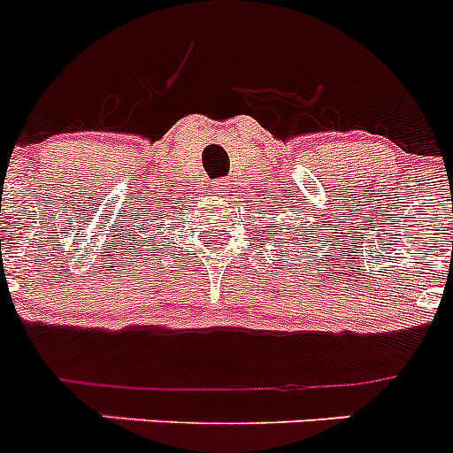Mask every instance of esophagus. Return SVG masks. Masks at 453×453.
Returning a JSON list of instances; mask_svg holds the SVG:
<instances>
[{"mask_svg":"<svg viewBox=\"0 0 453 453\" xmlns=\"http://www.w3.org/2000/svg\"><path fill=\"white\" fill-rule=\"evenodd\" d=\"M226 186H229V183L224 181V179H218V181H213L215 195H226Z\"/></svg>","mask_w":453,"mask_h":453,"instance_id":"1","label":"esophagus"}]
</instances>
